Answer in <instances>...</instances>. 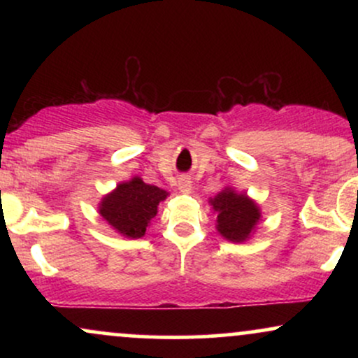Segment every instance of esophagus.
<instances>
[{
  "instance_id": "34e87169",
  "label": "esophagus",
  "mask_w": 358,
  "mask_h": 358,
  "mask_svg": "<svg viewBox=\"0 0 358 358\" xmlns=\"http://www.w3.org/2000/svg\"><path fill=\"white\" fill-rule=\"evenodd\" d=\"M178 190L182 193H192L193 183H192V180L188 178V176H182V178L178 180Z\"/></svg>"
}]
</instances>
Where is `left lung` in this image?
Here are the masks:
<instances>
[{
  "label": "left lung",
  "instance_id": "8db88e82",
  "mask_svg": "<svg viewBox=\"0 0 358 358\" xmlns=\"http://www.w3.org/2000/svg\"><path fill=\"white\" fill-rule=\"evenodd\" d=\"M208 203L217 213V232L225 241L236 244L249 241L262 219L261 207L256 200L250 199L245 192H237L232 187H225L208 200Z\"/></svg>",
  "mask_w": 358,
  "mask_h": 358
}]
</instances>
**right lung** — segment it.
I'll return each instance as SVG.
<instances>
[{
  "label": "right lung",
  "instance_id": "1",
  "mask_svg": "<svg viewBox=\"0 0 358 358\" xmlns=\"http://www.w3.org/2000/svg\"><path fill=\"white\" fill-rule=\"evenodd\" d=\"M170 195L163 188L148 185L139 176L117 183L99 202V215L113 231L126 239H141L158 213L159 202Z\"/></svg>",
  "mask_w": 358,
  "mask_h": 358
}]
</instances>
